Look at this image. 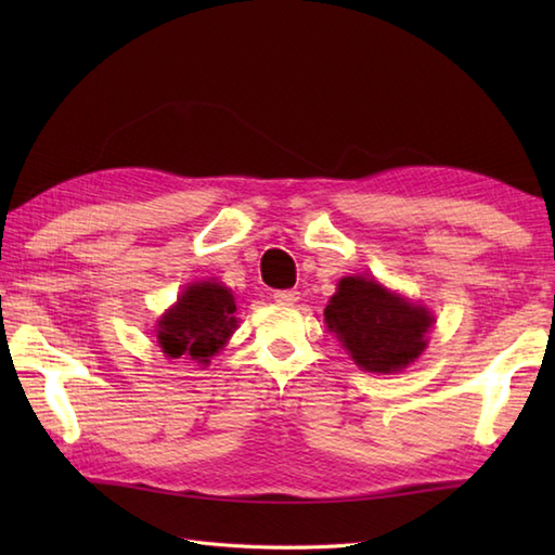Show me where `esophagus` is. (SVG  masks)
Returning a JSON list of instances; mask_svg holds the SVG:
<instances>
[{
    "instance_id": "esophagus-1",
    "label": "esophagus",
    "mask_w": 555,
    "mask_h": 555,
    "mask_svg": "<svg viewBox=\"0 0 555 555\" xmlns=\"http://www.w3.org/2000/svg\"><path fill=\"white\" fill-rule=\"evenodd\" d=\"M274 300L281 305H293L300 300V293L296 288H286V291H276L274 293Z\"/></svg>"
}]
</instances>
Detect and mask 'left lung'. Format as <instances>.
Masks as SVG:
<instances>
[{
    "instance_id": "left-lung-1",
    "label": "left lung",
    "mask_w": 555,
    "mask_h": 555,
    "mask_svg": "<svg viewBox=\"0 0 555 555\" xmlns=\"http://www.w3.org/2000/svg\"><path fill=\"white\" fill-rule=\"evenodd\" d=\"M324 322L362 370L396 372L427 346L424 334L434 320L372 279L346 276L326 305Z\"/></svg>"
}]
</instances>
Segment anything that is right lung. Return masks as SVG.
<instances>
[{
	"label": "right lung",
	"instance_id": "add662e5",
	"mask_svg": "<svg viewBox=\"0 0 555 555\" xmlns=\"http://www.w3.org/2000/svg\"><path fill=\"white\" fill-rule=\"evenodd\" d=\"M235 302L229 288L211 281L188 286L181 300L162 317L157 340L169 358L209 362L235 328Z\"/></svg>",
	"mask_w": 555,
	"mask_h": 555
}]
</instances>
